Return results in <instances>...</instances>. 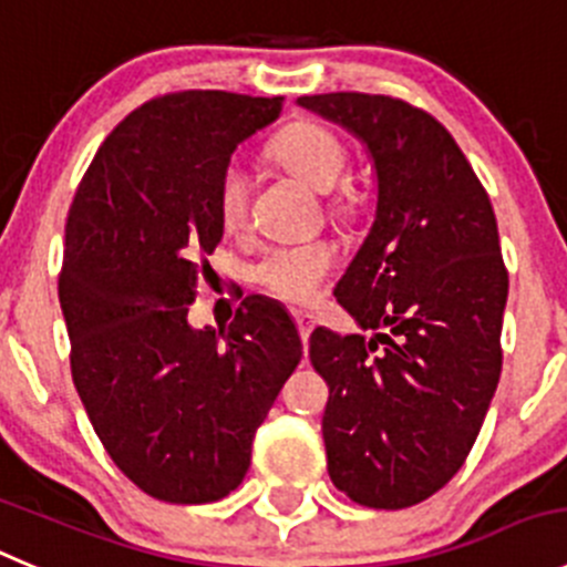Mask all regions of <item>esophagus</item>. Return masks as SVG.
<instances>
[{"label":"esophagus","instance_id":"obj_1","mask_svg":"<svg viewBox=\"0 0 567 567\" xmlns=\"http://www.w3.org/2000/svg\"><path fill=\"white\" fill-rule=\"evenodd\" d=\"M295 322H298V331H300V339H303V344H309V337L311 331H315V315H309V311H295Z\"/></svg>","mask_w":567,"mask_h":567}]
</instances>
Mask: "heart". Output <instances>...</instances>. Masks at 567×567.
Returning a JSON list of instances; mask_svg holds the SVG:
<instances>
[{"mask_svg":"<svg viewBox=\"0 0 567 567\" xmlns=\"http://www.w3.org/2000/svg\"><path fill=\"white\" fill-rule=\"evenodd\" d=\"M272 153L280 164L303 177L317 192H333L348 169V150L328 127L317 122H298L287 127L272 142ZM247 197H250V177L245 166L230 164L223 172L217 192V212L225 228L234 230L245 223ZM333 264L337 256L326 241H295L264 252L261 261L256 264V280L267 292L289 303H309L320 292Z\"/></svg>","mask_w":567,"mask_h":567,"instance_id":"obj_1","label":"heart"}]
</instances>
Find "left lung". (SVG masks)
<instances>
[{"label": "left lung", "instance_id": "1", "mask_svg": "<svg viewBox=\"0 0 567 567\" xmlns=\"http://www.w3.org/2000/svg\"><path fill=\"white\" fill-rule=\"evenodd\" d=\"M373 158L375 219L339 278V306L375 337L311 333L328 384V476L350 501L403 509L465 465L501 375L509 275L493 206L454 136L384 94L300 96Z\"/></svg>", "mask_w": 567, "mask_h": 567}]
</instances>
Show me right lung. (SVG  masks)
<instances>
[{
	"label": "right lung",
	"instance_id": "right-lung-1",
	"mask_svg": "<svg viewBox=\"0 0 567 567\" xmlns=\"http://www.w3.org/2000/svg\"><path fill=\"white\" fill-rule=\"evenodd\" d=\"M280 105L230 91L155 96L113 127L69 208L58 295L74 386L118 471L169 504L239 487L256 429L303 355L272 300H241L219 331L188 322L223 241V172Z\"/></svg>",
	"mask_w": 567,
	"mask_h": 567
}]
</instances>
